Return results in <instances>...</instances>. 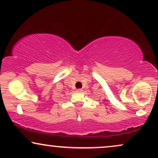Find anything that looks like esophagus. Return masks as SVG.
I'll list each match as a JSON object with an SVG mask.
<instances>
[{
  "label": "esophagus",
  "mask_w": 158,
  "mask_h": 158,
  "mask_svg": "<svg viewBox=\"0 0 158 158\" xmlns=\"http://www.w3.org/2000/svg\"><path fill=\"white\" fill-rule=\"evenodd\" d=\"M77 93H81V92H82V89H77Z\"/></svg>",
  "instance_id": "obj_1"
}]
</instances>
